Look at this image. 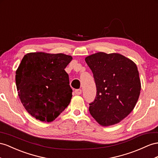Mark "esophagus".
<instances>
[{
    "label": "esophagus",
    "mask_w": 158,
    "mask_h": 158,
    "mask_svg": "<svg viewBox=\"0 0 158 158\" xmlns=\"http://www.w3.org/2000/svg\"><path fill=\"white\" fill-rule=\"evenodd\" d=\"M81 93H82V91H81V89H76V90H75V94H76V95H81Z\"/></svg>",
    "instance_id": "34e87169"
}]
</instances>
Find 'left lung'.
<instances>
[{
  "label": "left lung",
  "mask_w": 158,
  "mask_h": 158,
  "mask_svg": "<svg viewBox=\"0 0 158 158\" xmlns=\"http://www.w3.org/2000/svg\"><path fill=\"white\" fill-rule=\"evenodd\" d=\"M94 74L96 96L89 111L103 126L114 125L135 107L141 91L139 72L131 60L118 53L99 52L85 58Z\"/></svg>",
  "instance_id": "obj_1"
}]
</instances>
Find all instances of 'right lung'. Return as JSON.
Listing matches in <instances>:
<instances>
[{"label": "right lung", "mask_w": 158, "mask_h": 158, "mask_svg": "<svg viewBox=\"0 0 158 158\" xmlns=\"http://www.w3.org/2000/svg\"><path fill=\"white\" fill-rule=\"evenodd\" d=\"M72 56L31 52L16 71V85L24 107L41 121L55 119L71 102L73 90L64 71Z\"/></svg>", "instance_id": "1"}]
</instances>
